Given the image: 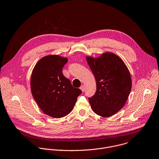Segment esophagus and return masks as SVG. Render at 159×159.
<instances>
[{"label":"esophagus","mask_w":159,"mask_h":159,"mask_svg":"<svg viewBox=\"0 0 159 159\" xmlns=\"http://www.w3.org/2000/svg\"><path fill=\"white\" fill-rule=\"evenodd\" d=\"M80 89H81L83 92H84V90H85V87H84V85L81 86V87H80Z\"/></svg>","instance_id":"esophagus-1"}]
</instances>
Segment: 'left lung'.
Segmentation results:
<instances>
[{
	"instance_id": "left-lung-1",
	"label": "left lung",
	"mask_w": 159,
	"mask_h": 159,
	"mask_svg": "<svg viewBox=\"0 0 159 159\" xmlns=\"http://www.w3.org/2000/svg\"><path fill=\"white\" fill-rule=\"evenodd\" d=\"M94 74L96 91L88 98L97 115L108 117L118 112L125 104L131 89L130 73L123 61L114 53H103L97 58L87 57Z\"/></svg>"
}]
</instances>
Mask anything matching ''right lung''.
I'll use <instances>...</instances> for the list:
<instances>
[{"mask_svg":"<svg viewBox=\"0 0 159 159\" xmlns=\"http://www.w3.org/2000/svg\"><path fill=\"white\" fill-rule=\"evenodd\" d=\"M67 61V58L58 55L46 56L36 63L31 75L34 100L43 111L53 118L69 114L82 93L63 75L62 68Z\"/></svg>","mask_w":159,"mask_h":159,"instance_id":"add662e5","label":"right lung"}]
</instances>
